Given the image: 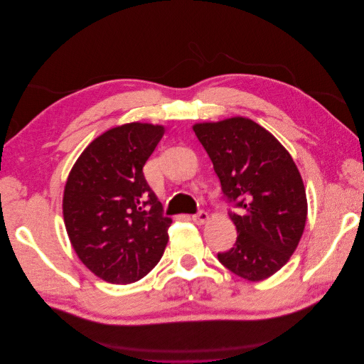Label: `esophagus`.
Masks as SVG:
<instances>
[{
    "mask_svg": "<svg viewBox=\"0 0 364 364\" xmlns=\"http://www.w3.org/2000/svg\"><path fill=\"white\" fill-rule=\"evenodd\" d=\"M191 220L196 225H205V223L209 222V214L205 213V211H199L196 215H193Z\"/></svg>",
    "mask_w": 364,
    "mask_h": 364,
    "instance_id": "esophagus-1",
    "label": "esophagus"
}]
</instances>
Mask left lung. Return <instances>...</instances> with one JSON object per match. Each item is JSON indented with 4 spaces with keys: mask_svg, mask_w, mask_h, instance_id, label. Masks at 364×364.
<instances>
[{
    "mask_svg": "<svg viewBox=\"0 0 364 364\" xmlns=\"http://www.w3.org/2000/svg\"><path fill=\"white\" fill-rule=\"evenodd\" d=\"M196 136L211 158L225 196L241 208L229 213L235 246L218 261L237 277L267 279L289 262L306 223L302 176L281 142L246 117L196 123Z\"/></svg>",
    "mask_w": 364,
    "mask_h": 364,
    "instance_id": "1",
    "label": "left lung"
}]
</instances>
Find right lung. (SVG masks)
I'll return each mask as SVG.
<instances>
[{
    "label": "right lung",
    "instance_id": "1",
    "mask_svg": "<svg viewBox=\"0 0 364 364\" xmlns=\"http://www.w3.org/2000/svg\"><path fill=\"white\" fill-rule=\"evenodd\" d=\"M165 127L126 123L106 130L75 161L63 190V222L77 257L95 277L132 284L156 266L170 217L142 167Z\"/></svg>",
    "mask_w": 364,
    "mask_h": 364
}]
</instances>
